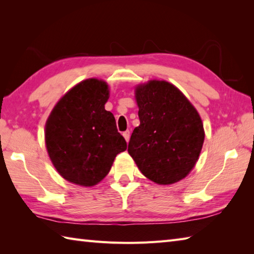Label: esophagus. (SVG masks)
Segmentation results:
<instances>
[{
    "label": "esophagus",
    "mask_w": 254,
    "mask_h": 254,
    "mask_svg": "<svg viewBox=\"0 0 254 254\" xmlns=\"http://www.w3.org/2000/svg\"><path fill=\"white\" fill-rule=\"evenodd\" d=\"M123 137L126 138V141L128 142V139H130V131H126L123 132Z\"/></svg>",
    "instance_id": "1"
}]
</instances>
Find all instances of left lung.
I'll use <instances>...</instances> for the list:
<instances>
[{"label":"left lung","instance_id":"left-lung-1","mask_svg":"<svg viewBox=\"0 0 254 254\" xmlns=\"http://www.w3.org/2000/svg\"><path fill=\"white\" fill-rule=\"evenodd\" d=\"M139 126L127 152L142 174L158 185H172L195 166L205 133L198 112L166 80H149L135 88Z\"/></svg>","mask_w":254,"mask_h":254}]
</instances>
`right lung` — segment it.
Segmentation results:
<instances>
[{"label":"right lung","instance_id":"obj_1","mask_svg":"<svg viewBox=\"0 0 254 254\" xmlns=\"http://www.w3.org/2000/svg\"><path fill=\"white\" fill-rule=\"evenodd\" d=\"M106 82L88 78L69 89L53 108L46 123L49 157L64 179L93 187L110 171L116 156L127 149L116 119L105 109Z\"/></svg>","mask_w":254,"mask_h":254}]
</instances>
